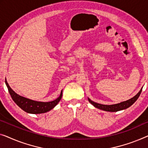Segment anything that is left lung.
<instances>
[{
  "instance_id": "left-lung-1",
  "label": "left lung",
  "mask_w": 148,
  "mask_h": 148,
  "mask_svg": "<svg viewBox=\"0 0 148 148\" xmlns=\"http://www.w3.org/2000/svg\"><path fill=\"white\" fill-rule=\"evenodd\" d=\"M142 91V89L140 90V92H139L135 96H134L133 98H132L128 100L125 101V102L116 103V104H112V105L101 104V103H98L93 102V101H92L90 98H88V101H89V102H90V103H92L94 107H96L98 109L104 110V111H107V112H118V111H120V110H125L127 108H129L130 106H131L138 100V98H139V96H140Z\"/></svg>"
}]
</instances>
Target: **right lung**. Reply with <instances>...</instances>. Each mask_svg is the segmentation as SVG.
<instances>
[{
  "label": "right lung",
  "instance_id": "1",
  "mask_svg": "<svg viewBox=\"0 0 148 148\" xmlns=\"http://www.w3.org/2000/svg\"><path fill=\"white\" fill-rule=\"evenodd\" d=\"M5 83L6 86L8 88V92L10 94V96L13 101L16 103V105L21 108L24 111L29 114H42L50 111V110L54 108L58 104V102L62 98V90L61 91L60 95L56 100L52 101V102H38V101H34L30 100V99L25 98V97L21 96L17 94L14 91H13L12 88L8 85L7 81L5 79Z\"/></svg>",
  "mask_w": 148,
  "mask_h": 148
}]
</instances>
